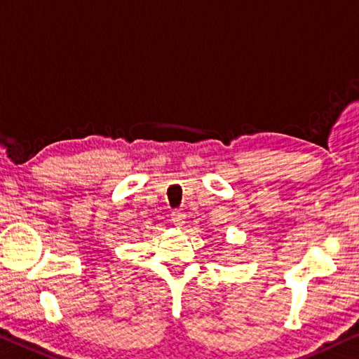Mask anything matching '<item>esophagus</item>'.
<instances>
[{
    "label": "esophagus",
    "mask_w": 359,
    "mask_h": 359,
    "mask_svg": "<svg viewBox=\"0 0 359 359\" xmlns=\"http://www.w3.org/2000/svg\"><path fill=\"white\" fill-rule=\"evenodd\" d=\"M170 220H172L174 225L182 226L185 224V214L182 212V210H174V212L170 214Z\"/></svg>",
    "instance_id": "esophagus-1"
}]
</instances>
